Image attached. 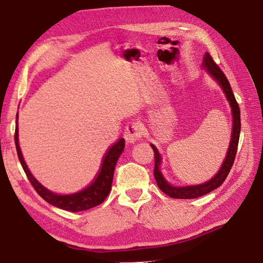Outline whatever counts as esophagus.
Wrapping results in <instances>:
<instances>
[{
  "instance_id": "34e87169",
  "label": "esophagus",
  "mask_w": 263,
  "mask_h": 263,
  "mask_svg": "<svg viewBox=\"0 0 263 263\" xmlns=\"http://www.w3.org/2000/svg\"><path fill=\"white\" fill-rule=\"evenodd\" d=\"M145 133V127L142 126L141 123L135 122V123H128L125 128L124 136L127 142H134L141 138L142 135Z\"/></svg>"
}]
</instances>
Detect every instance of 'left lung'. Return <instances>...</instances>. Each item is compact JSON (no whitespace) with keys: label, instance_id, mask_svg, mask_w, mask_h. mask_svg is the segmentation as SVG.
<instances>
[{"label":"left lung","instance_id":"obj_1","mask_svg":"<svg viewBox=\"0 0 263 263\" xmlns=\"http://www.w3.org/2000/svg\"><path fill=\"white\" fill-rule=\"evenodd\" d=\"M203 68L208 71V72L215 79V80H216L220 84L222 91L225 92L226 98L230 103V106H232V113H233V117H234L232 140H230V145H229V148L227 151L225 161H224V163H222L221 168L216 176H215L211 181L203 183V184L193 185V186H183V187L172 186L163 179L160 170H159V164H160V162H161V157H160V155H159L157 148L154 145H150L155 153L154 176H155L157 184L163 193H165L166 195L172 197V198H184V200H187V198H196V197H200L202 195L208 194V193L212 192L213 190L220 186L222 183H224V181L226 180L230 169H232V166L235 161V158H236V154H237L238 142H239V136H240L241 123H240V109H239V106H238V103L235 99L232 86H230L224 72H222L221 69L217 66V63L213 60L210 53L205 54Z\"/></svg>","mask_w":263,"mask_h":263}]
</instances>
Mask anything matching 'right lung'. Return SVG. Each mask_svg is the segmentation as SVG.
I'll list each match as a JSON object with an SVG mask.
<instances>
[{
  "label": "right lung",
  "instance_id": "obj_1",
  "mask_svg": "<svg viewBox=\"0 0 263 263\" xmlns=\"http://www.w3.org/2000/svg\"><path fill=\"white\" fill-rule=\"evenodd\" d=\"M16 125H17V121H16ZM14 139H15V146H16V151H17V156L21 161V164L23 166L24 171H25L29 182L31 183V185H33V187L36 190V192L41 195L47 203L55 206V208H59L65 211H70V212H82L85 210H90L104 202V200L109 193L110 187H112L116 162L125 147L124 138H119L115 144H113L107 150L106 155L104 156V158H103L102 165L98 176L95 177V179L93 180L91 184L87 185L85 189L79 191L77 193L60 195V194L50 192V191L44 187L41 183L31 176V173L29 172L21 153V148L18 145L17 126L16 128H15Z\"/></svg>",
  "mask_w": 263,
  "mask_h": 263
}]
</instances>
